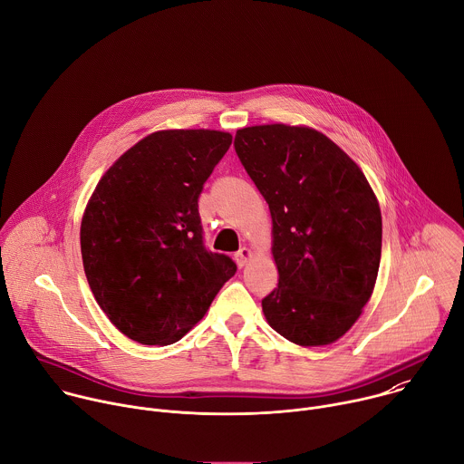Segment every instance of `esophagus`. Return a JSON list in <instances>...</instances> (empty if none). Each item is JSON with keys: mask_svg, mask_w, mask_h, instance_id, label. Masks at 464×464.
Returning <instances> with one entry per match:
<instances>
[{"mask_svg": "<svg viewBox=\"0 0 464 464\" xmlns=\"http://www.w3.org/2000/svg\"><path fill=\"white\" fill-rule=\"evenodd\" d=\"M252 250L248 248V246H243L237 254H236V261H237V265L243 268V266H246L248 265V261L252 259Z\"/></svg>", "mask_w": 464, "mask_h": 464, "instance_id": "esophagus-1", "label": "esophagus"}]
</instances>
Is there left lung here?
<instances>
[{
  "instance_id": "8db88e82",
  "label": "left lung",
  "mask_w": 464,
  "mask_h": 464,
  "mask_svg": "<svg viewBox=\"0 0 464 464\" xmlns=\"http://www.w3.org/2000/svg\"><path fill=\"white\" fill-rule=\"evenodd\" d=\"M234 146L272 218L280 277L263 314L296 345H329L375 289L382 216L372 184L338 144L307 126L241 128Z\"/></svg>"
}]
</instances>
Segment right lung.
I'll list each match as a JSON object with an SVG mask.
<instances>
[{"label":"right lung","mask_w":464,"mask_h":464,"mask_svg":"<svg viewBox=\"0 0 464 464\" xmlns=\"http://www.w3.org/2000/svg\"><path fill=\"white\" fill-rule=\"evenodd\" d=\"M232 144L216 130H160L124 151L91 194L80 225L87 284L110 322L142 345L180 340L236 263L208 252L198 199Z\"/></svg>","instance_id":"obj_1"}]
</instances>
